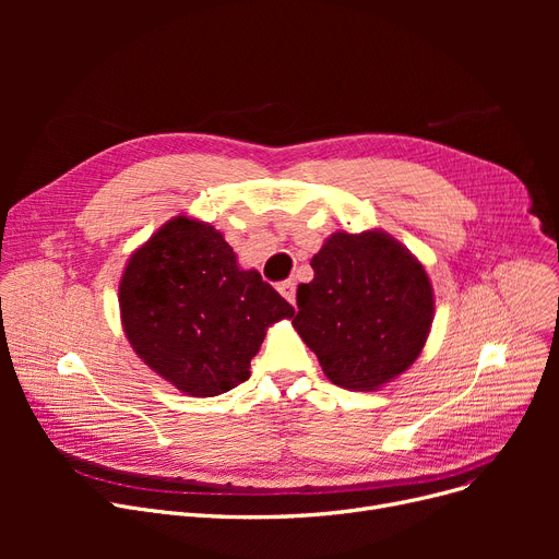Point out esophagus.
<instances>
[{
    "mask_svg": "<svg viewBox=\"0 0 559 559\" xmlns=\"http://www.w3.org/2000/svg\"><path fill=\"white\" fill-rule=\"evenodd\" d=\"M278 292H281V295H283L292 306H295V301H297V283H295V281H283V283L278 285Z\"/></svg>",
    "mask_w": 559,
    "mask_h": 559,
    "instance_id": "34e87169",
    "label": "esophagus"
}]
</instances>
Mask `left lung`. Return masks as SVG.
I'll return each instance as SVG.
<instances>
[{"label": "left lung", "mask_w": 559, "mask_h": 559, "mask_svg": "<svg viewBox=\"0 0 559 559\" xmlns=\"http://www.w3.org/2000/svg\"><path fill=\"white\" fill-rule=\"evenodd\" d=\"M292 326L331 383L373 392L413 365L435 317L424 264L385 230H337L310 260Z\"/></svg>", "instance_id": "1"}]
</instances>
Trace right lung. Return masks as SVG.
I'll return each instance as SVG.
<instances>
[{"mask_svg": "<svg viewBox=\"0 0 559 559\" xmlns=\"http://www.w3.org/2000/svg\"><path fill=\"white\" fill-rule=\"evenodd\" d=\"M120 312L138 358L203 399L245 383L267 329L295 308L255 270L238 267L217 228L176 215L131 253Z\"/></svg>", "mask_w": 559, "mask_h": 559, "instance_id": "add662e5", "label": "right lung"}]
</instances>
